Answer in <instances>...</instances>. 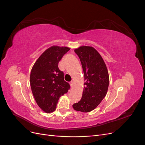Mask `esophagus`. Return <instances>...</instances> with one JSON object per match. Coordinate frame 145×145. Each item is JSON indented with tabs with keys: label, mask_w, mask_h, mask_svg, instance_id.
Masks as SVG:
<instances>
[{
	"label": "esophagus",
	"mask_w": 145,
	"mask_h": 145,
	"mask_svg": "<svg viewBox=\"0 0 145 145\" xmlns=\"http://www.w3.org/2000/svg\"><path fill=\"white\" fill-rule=\"evenodd\" d=\"M69 84H70V86H71V88H72L74 86V82H71L69 83Z\"/></svg>",
	"instance_id": "obj_1"
}]
</instances>
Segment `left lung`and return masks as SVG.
Returning a JSON list of instances; mask_svg holds the SVG:
<instances>
[{
    "label": "left lung",
    "instance_id": "left-lung-1",
    "mask_svg": "<svg viewBox=\"0 0 145 145\" xmlns=\"http://www.w3.org/2000/svg\"><path fill=\"white\" fill-rule=\"evenodd\" d=\"M74 51L80 60L85 86L81 100L72 107L76 111L88 112L94 110L106 96L109 74L102 56L93 47L82 46Z\"/></svg>",
    "mask_w": 145,
    "mask_h": 145
}]
</instances>
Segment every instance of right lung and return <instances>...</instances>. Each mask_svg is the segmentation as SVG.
Wrapping results in <instances>:
<instances>
[{
	"label": "right lung",
	"mask_w": 145,
	"mask_h": 145,
	"mask_svg": "<svg viewBox=\"0 0 145 145\" xmlns=\"http://www.w3.org/2000/svg\"><path fill=\"white\" fill-rule=\"evenodd\" d=\"M70 50L66 46H52L35 62L30 74V85L35 100L42 110L50 113L56 110L61 96L67 93L69 84L64 80V74L58 63Z\"/></svg>",
	"instance_id": "right-lung-1"
}]
</instances>
